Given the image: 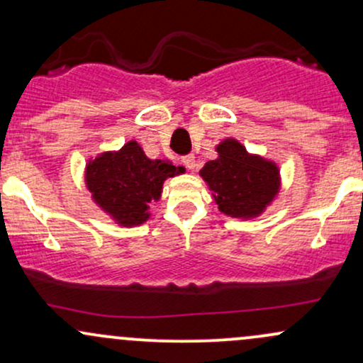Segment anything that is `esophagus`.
<instances>
[{
	"label": "esophagus",
	"mask_w": 363,
	"mask_h": 363,
	"mask_svg": "<svg viewBox=\"0 0 363 363\" xmlns=\"http://www.w3.org/2000/svg\"><path fill=\"white\" fill-rule=\"evenodd\" d=\"M182 164H184L186 169L189 170H194L196 169V160H194V155H184L182 157Z\"/></svg>",
	"instance_id": "esophagus-1"
}]
</instances>
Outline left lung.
<instances>
[{
	"instance_id": "8db88e82",
	"label": "left lung",
	"mask_w": 363,
	"mask_h": 363,
	"mask_svg": "<svg viewBox=\"0 0 363 363\" xmlns=\"http://www.w3.org/2000/svg\"><path fill=\"white\" fill-rule=\"evenodd\" d=\"M218 158L199 170L210 186L220 211L230 216L261 213L278 191V169L252 157L235 140L218 145Z\"/></svg>"
}]
</instances>
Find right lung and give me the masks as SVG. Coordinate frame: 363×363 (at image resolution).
Segmentation results:
<instances>
[{
	"label": "right lung",
	"instance_id": "obj_1",
	"mask_svg": "<svg viewBox=\"0 0 363 363\" xmlns=\"http://www.w3.org/2000/svg\"><path fill=\"white\" fill-rule=\"evenodd\" d=\"M182 172L165 160H150L136 141H129L119 152L90 162L86 186L95 203L121 225H140L148 218L150 203L160 198L165 179Z\"/></svg>",
	"mask_w": 363,
	"mask_h": 363
}]
</instances>
